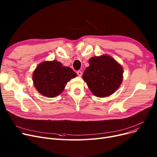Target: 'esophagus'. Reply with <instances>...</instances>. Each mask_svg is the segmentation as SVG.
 Segmentation results:
<instances>
[{"label": "esophagus", "mask_w": 157, "mask_h": 157, "mask_svg": "<svg viewBox=\"0 0 157 157\" xmlns=\"http://www.w3.org/2000/svg\"><path fill=\"white\" fill-rule=\"evenodd\" d=\"M77 74L79 76H81L82 74H83V72H82L81 71H77Z\"/></svg>", "instance_id": "esophagus-1"}]
</instances>
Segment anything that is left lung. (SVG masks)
<instances>
[{"instance_id":"1","label":"left lung","mask_w":157,"mask_h":157,"mask_svg":"<svg viewBox=\"0 0 157 157\" xmlns=\"http://www.w3.org/2000/svg\"><path fill=\"white\" fill-rule=\"evenodd\" d=\"M83 79L97 97L109 96L117 91L123 80V68L112 57L94 56L89 60Z\"/></svg>"}]
</instances>
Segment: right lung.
<instances>
[{
	"mask_svg": "<svg viewBox=\"0 0 157 157\" xmlns=\"http://www.w3.org/2000/svg\"><path fill=\"white\" fill-rule=\"evenodd\" d=\"M76 76L72 69L53 60L40 63L34 71L32 79L36 88L40 94L54 97L60 94L65 85Z\"/></svg>",
	"mask_w": 157,
	"mask_h": 157,
	"instance_id": "add662e5",
	"label": "right lung"
}]
</instances>
